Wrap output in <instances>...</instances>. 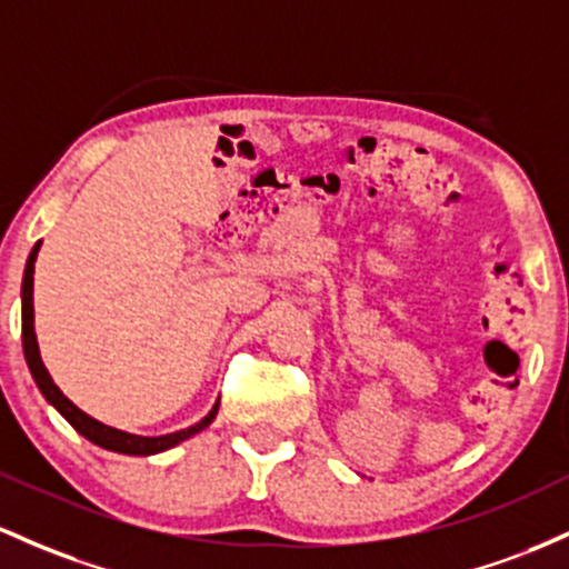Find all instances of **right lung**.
I'll return each mask as SVG.
<instances>
[{"label":"right lung","instance_id":"obj_1","mask_svg":"<svg viewBox=\"0 0 569 569\" xmlns=\"http://www.w3.org/2000/svg\"><path fill=\"white\" fill-rule=\"evenodd\" d=\"M37 251H40V242L31 248L29 259H27V270H23V286H21V321H23V356H27V365L31 378H34L37 389L42 391V397L59 410L67 421L72 423L74 432H80L86 440H91L93 446L99 448H108V451L116 453H127V457H153V453L161 451H170V448L178 446V442L189 440L197 432H202L204 427L213 423V418L218 413V402L213 405L208 416L202 418L199 423H193L189 429H180V432H170V435H159V437H146V435H132V432H123V429L108 427V423L97 421L89 413L78 408V405L70 402L64 397V391L53 383L51 372L46 370L40 359V346H37V335H34V261H37Z\"/></svg>","mask_w":569,"mask_h":569}]
</instances>
